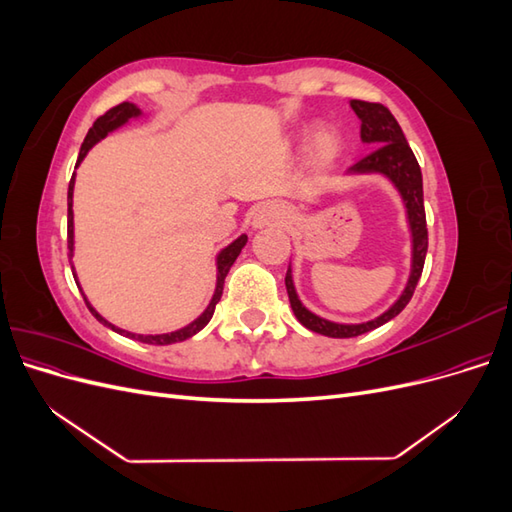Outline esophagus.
<instances>
[{
  "instance_id": "1",
  "label": "esophagus",
  "mask_w": 512,
  "mask_h": 512,
  "mask_svg": "<svg viewBox=\"0 0 512 512\" xmlns=\"http://www.w3.org/2000/svg\"><path fill=\"white\" fill-rule=\"evenodd\" d=\"M284 220H286L284 209L275 207V205H267V207H262V209L256 213L254 224H256V226H269V224H282Z\"/></svg>"
}]
</instances>
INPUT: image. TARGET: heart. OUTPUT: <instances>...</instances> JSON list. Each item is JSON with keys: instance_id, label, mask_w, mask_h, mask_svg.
I'll return each mask as SVG.
<instances>
[{"instance_id": "obj_1", "label": "heart", "mask_w": 512, "mask_h": 512, "mask_svg": "<svg viewBox=\"0 0 512 512\" xmlns=\"http://www.w3.org/2000/svg\"><path fill=\"white\" fill-rule=\"evenodd\" d=\"M337 149H339V138L333 130L329 128H322L314 134V141H312V153L318 162H329L337 156Z\"/></svg>"}]
</instances>
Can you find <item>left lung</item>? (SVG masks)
I'll return each mask as SVG.
<instances>
[{"label": "left lung", "instance_id": "obj_1", "mask_svg": "<svg viewBox=\"0 0 512 512\" xmlns=\"http://www.w3.org/2000/svg\"><path fill=\"white\" fill-rule=\"evenodd\" d=\"M350 106L356 113V117L361 119L363 143L376 145V147L369 153V156L352 164L348 168V173H380L386 179H391L395 188L399 190L401 198H404V205L408 211V222H410V230H412V271L408 277L406 290L401 292V297L389 309H386L384 314H380L378 318L369 320V322H361V324H339V322L324 320V318L312 314L299 301L297 290H294V284H292V271L288 267L286 290H288V299H290L294 316H297V320L303 324L305 329L320 333V335H327V337H356V335H363L367 331H374V329L382 327L384 322L395 318L401 309L410 303L414 288H416L418 280H421L425 256H427V220H425V205H423V175H421V166H418L404 132H401L397 119L384 104L365 102V100H350Z\"/></svg>", "mask_w": 512, "mask_h": 512}]
</instances>
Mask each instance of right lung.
<instances>
[{
    "label": "right lung",
    "instance_id": "add662e5",
    "mask_svg": "<svg viewBox=\"0 0 512 512\" xmlns=\"http://www.w3.org/2000/svg\"><path fill=\"white\" fill-rule=\"evenodd\" d=\"M138 115H141V108L134 106V104H130V102H121V104L113 106L111 111H106L102 117H98V119L94 121V126L89 128V132H87V136H85V141H83L81 151H79V160H76V166H79V164L83 162V158L87 156V151H89L91 147H94L98 141H102V138H104L108 132L117 130V128H119V126H123V123H126L128 119L138 117ZM72 192H74V175H72L70 185H68V250H70V256H72V252H74V213H72ZM245 243H247V235H241L239 239L232 241L228 247H224V250L220 252V256H218V284H215V294H213V299H211L209 307H207L205 312L200 314L192 324H188V327H183V329H179V331L164 333V335H136V333H128V331H123V329L113 327L111 322H106V320L96 312V309L89 305V301H87V299H85V303H87V307H89V312L94 314L102 324H106V327H111L113 331H117V333H121V335H126V337L138 339V342H143V344L168 346V344H175V342H183V339H188V337L196 335L200 329H205V327H207V322L211 320V316H213V312H215V305H218V301L222 299L226 275H228V271H230V267H232V262H235V260H237V256L241 254V250H243V245H245ZM72 275H76V273L72 271Z\"/></svg>",
    "mask_w": 512,
    "mask_h": 512
}]
</instances>
